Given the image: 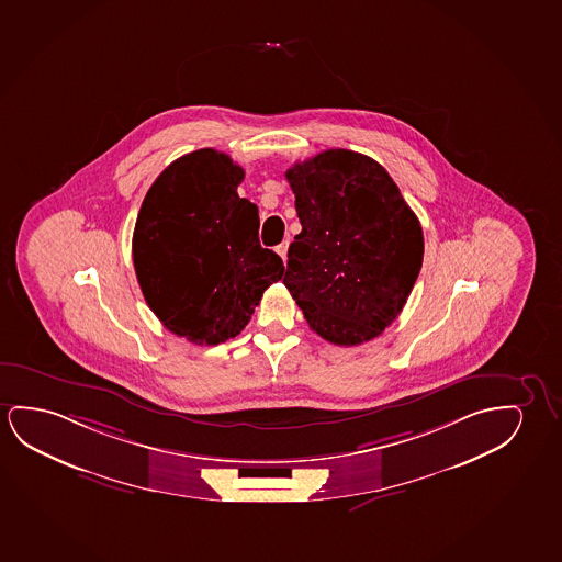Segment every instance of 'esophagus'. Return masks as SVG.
<instances>
[{
	"mask_svg": "<svg viewBox=\"0 0 562 562\" xmlns=\"http://www.w3.org/2000/svg\"><path fill=\"white\" fill-rule=\"evenodd\" d=\"M277 252L282 257V260H285V255H288V241H282V244L278 245Z\"/></svg>",
	"mask_w": 562,
	"mask_h": 562,
	"instance_id": "34e87169",
	"label": "esophagus"
}]
</instances>
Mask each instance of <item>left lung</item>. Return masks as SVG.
Instances as JSON below:
<instances>
[{
    "label": "left lung",
    "mask_w": 562,
    "mask_h": 562,
    "mask_svg": "<svg viewBox=\"0 0 562 562\" xmlns=\"http://www.w3.org/2000/svg\"><path fill=\"white\" fill-rule=\"evenodd\" d=\"M302 232L284 285L311 330L336 346L383 333L404 310L424 262V232L389 171L330 148L285 171Z\"/></svg>",
    "instance_id": "obj_1"
}]
</instances>
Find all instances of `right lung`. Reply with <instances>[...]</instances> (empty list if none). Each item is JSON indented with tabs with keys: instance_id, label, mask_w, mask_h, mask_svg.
Instances as JSON below:
<instances>
[{
	"instance_id": "add662e5",
	"label": "right lung",
	"mask_w": 562,
	"mask_h": 562,
	"mask_svg": "<svg viewBox=\"0 0 562 562\" xmlns=\"http://www.w3.org/2000/svg\"><path fill=\"white\" fill-rule=\"evenodd\" d=\"M245 171L201 148L156 178L138 211L133 265L148 307L170 333L199 346L244 330L270 284L284 274L259 244V209L237 195Z\"/></svg>"
}]
</instances>
